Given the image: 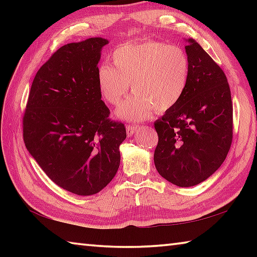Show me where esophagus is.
Wrapping results in <instances>:
<instances>
[{
    "label": "esophagus",
    "instance_id": "34e87169",
    "mask_svg": "<svg viewBox=\"0 0 257 257\" xmlns=\"http://www.w3.org/2000/svg\"><path fill=\"white\" fill-rule=\"evenodd\" d=\"M139 129V125L138 124H135V123H132V124H127V127H125V130H127V135L128 136H133L137 130Z\"/></svg>",
    "mask_w": 257,
    "mask_h": 257
}]
</instances>
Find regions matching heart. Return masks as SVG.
<instances>
[{"label": "heart", "mask_w": 257, "mask_h": 257, "mask_svg": "<svg viewBox=\"0 0 257 257\" xmlns=\"http://www.w3.org/2000/svg\"><path fill=\"white\" fill-rule=\"evenodd\" d=\"M112 65L101 64L98 88L106 102L116 106L132 89L137 92L117 110L119 117L139 120L152 111L165 112L177 106L187 91L190 62L178 45L149 41L114 48Z\"/></svg>", "instance_id": "b5f03b06"}]
</instances>
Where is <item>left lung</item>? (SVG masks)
Here are the masks:
<instances>
[{
	"mask_svg": "<svg viewBox=\"0 0 257 257\" xmlns=\"http://www.w3.org/2000/svg\"><path fill=\"white\" fill-rule=\"evenodd\" d=\"M187 91L177 106L156 120L155 165L178 187L203 182L221 167L233 139V105L222 68L192 38Z\"/></svg>",
	"mask_w": 257,
	"mask_h": 257,
	"instance_id": "1",
	"label": "left lung"
}]
</instances>
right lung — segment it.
<instances>
[{"label":"right lung","mask_w":257,"mask_h":257,"mask_svg":"<svg viewBox=\"0 0 257 257\" xmlns=\"http://www.w3.org/2000/svg\"><path fill=\"white\" fill-rule=\"evenodd\" d=\"M106 44L92 37L58 48L36 73L23 116L27 150L54 183L77 195L98 193L111 181L127 137L98 88Z\"/></svg>","instance_id":"1"}]
</instances>
